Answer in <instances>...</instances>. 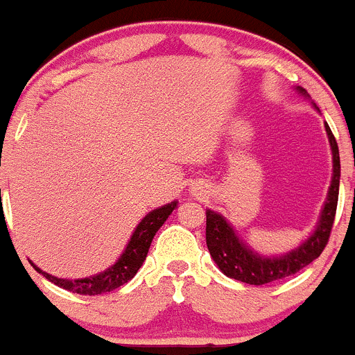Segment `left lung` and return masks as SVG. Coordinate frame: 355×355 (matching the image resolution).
<instances>
[{"label":"left lung","mask_w":355,"mask_h":355,"mask_svg":"<svg viewBox=\"0 0 355 355\" xmlns=\"http://www.w3.org/2000/svg\"><path fill=\"white\" fill-rule=\"evenodd\" d=\"M300 91L304 92V89H300ZM326 131L329 137L331 150H333V180H331L329 194H327V201L320 215L319 226L313 231L312 236L296 250L282 257L257 256L236 236L234 230L226 223L223 215L207 210V247L224 275L240 282L250 284V286H263V284L275 282V280L297 273L322 254L329 241L331 230H333L338 191H340V152L327 124Z\"/></svg>","instance_id":"1"}]
</instances>
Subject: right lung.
I'll list each match as a JSON object with an SVG mask.
<instances>
[{
	"instance_id": "right-lung-1",
	"label": "right lung",
	"mask_w": 355,
	"mask_h": 355,
	"mask_svg": "<svg viewBox=\"0 0 355 355\" xmlns=\"http://www.w3.org/2000/svg\"><path fill=\"white\" fill-rule=\"evenodd\" d=\"M175 207H177V201L164 205V207L161 208H155L150 214L145 215L144 220L138 224V227L135 230V233H132L131 240H129L128 247H125L121 259H119L114 266L108 268L107 271H103V273L94 275V277L89 278H80V280H66V278L52 277V275L45 273V271H42L40 268H36L35 264L31 263L33 268H35L38 273H42L47 280H51L52 284L69 291V293L84 294V296H96V294L110 293V291L124 286L125 282H129V280L137 275V271L140 270L145 257H147L148 248H150L152 240H154V234L157 233L159 227L164 224V220L170 217V214L175 210Z\"/></svg>"
}]
</instances>
